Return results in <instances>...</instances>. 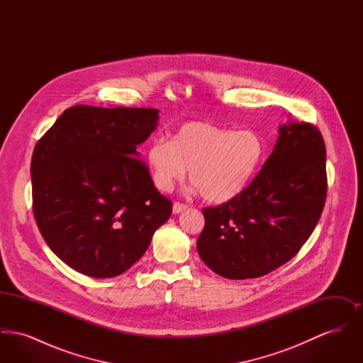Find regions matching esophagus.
Listing matches in <instances>:
<instances>
[{
    "label": "esophagus",
    "instance_id": "esophagus-1",
    "mask_svg": "<svg viewBox=\"0 0 363 363\" xmlns=\"http://www.w3.org/2000/svg\"><path fill=\"white\" fill-rule=\"evenodd\" d=\"M186 209H188V206H185V204H181V203H174L173 204V213H175V215L181 213Z\"/></svg>",
    "mask_w": 363,
    "mask_h": 363
}]
</instances>
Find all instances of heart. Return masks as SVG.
Here are the masks:
<instances>
[{
    "instance_id": "heart-1",
    "label": "heart",
    "mask_w": 363,
    "mask_h": 363,
    "mask_svg": "<svg viewBox=\"0 0 363 363\" xmlns=\"http://www.w3.org/2000/svg\"><path fill=\"white\" fill-rule=\"evenodd\" d=\"M265 155L264 138L255 130L193 121L181 125L170 141H152L145 160L157 189L172 191L189 170L190 182L208 203L225 204L250 186Z\"/></svg>"
}]
</instances>
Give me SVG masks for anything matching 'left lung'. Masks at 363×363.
Returning <instances> with one entry per match:
<instances>
[{"mask_svg": "<svg viewBox=\"0 0 363 363\" xmlns=\"http://www.w3.org/2000/svg\"><path fill=\"white\" fill-rule=\"evenodd\" d=\"M272 154L235 200L203 209L197 252L225 279L264 277L311 237L327 197L325 144L315 126L289 120Z\"/></svg>", "mask_w": 363, "mask_h": 363, "instance_id": "left-lung-1", "label": "left lung"}]
</instances>
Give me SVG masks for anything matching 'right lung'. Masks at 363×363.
Here are the masks:
<instances>
[{
    "label": "right lung",
    "mask_w": 363,
    "mask_h": 363,
    "mask_svg": "<svg viewBox=\"0 0 363 363\" xmlns=\"http://www.w3.org/2000/svg\"><path fill=\"white\" fill-rule=\"evenodd\" d=\"M157 122V108L77 104L35 145V220L52 253L74 271L121 275L170 218L172 201L138 159V145Z\"/></svg>",
    "instance_id": "add662e5"
}]
</instances>
